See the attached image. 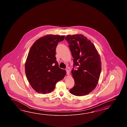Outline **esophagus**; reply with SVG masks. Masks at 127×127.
Returning <instances> with one entry per match:
<instances>
[{
    "label": "esophagus",
    "mask_w": 127,
    "mask_h": 127,
    "mask_svg": "<svg viewBox=\"0 0 127 127\" xmlns=\"http://www.w3.org/2000/svg\"><path fill=\"white\" fill-rule=\"evenodd\" d=\"M66 70V73H67V75H70V72H69V70L68 69H67Z\"/></svg>",
    "instance_id": "1"
}]
</instances>
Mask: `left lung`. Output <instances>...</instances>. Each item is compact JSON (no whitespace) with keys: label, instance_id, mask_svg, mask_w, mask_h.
I'll use <instances>...</instances> for the list:
<instances>
[{"label":"left lung","instance_id":"left-lung-1","mask_svg":"<svg viewBox=\"0 0 127 127\" xmlns=\"http://www.w3.org/2000/svg\"><path fill=\"white\" fill-rule=\"evenodd\" d=\"M65 39L73 58L74 67L71 70L74 86L69 92L82 96L89 94L97 85L101 71V61L94 43L82 34L67 35Z\"/></svg>","mask_w":127,"mask_h":127}]
</instances>
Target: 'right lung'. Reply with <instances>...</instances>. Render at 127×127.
<instances>
[{
  "mask_svg": "<svg viewBox=\"0 0 127 127\" xmlns=\"http://www.w3.org/2000/svg\"><path fill=\"white\" fill-rule=\"evenodd\" d=\"M64 35L48 34L39 38L30 49L25 64V71L30 85L36 92L45 94L54 90L66 71L59 67L56 48Z\"/></svg>",
  "mask_w": 127,
  "mask_h": 127,
  "instance_id": "obj_1",
  "label": "right lung"
}]
</instances>
